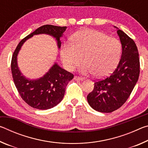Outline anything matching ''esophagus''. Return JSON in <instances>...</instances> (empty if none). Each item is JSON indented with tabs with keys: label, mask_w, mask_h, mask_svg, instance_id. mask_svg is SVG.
Returning a JSON list of instances; mask_svg holds the SVG:
<instances>
[{
	"label": "esophagus",
	"mask_w": 148,
	"mask_h": 148,
	"mask_svg": "<svg viewBox=\"0 0 148 148\" xmlns=\"http://www.w3.org/2000/svg\"><path fill=\"white\" fill-rule=\"evenodd\" d=\"M74 79L75 80H77V81H82V80H84L83 77H79V76H74Z\"/></svg>",
	"instance_id": "1"
}]
</instances>
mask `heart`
<instances>
[{
	"instance_id": "heart-1",
	"label": "heart",
	"mask_w": 148,
	"mask_h": 148,
	"mask_svg": "<svg viewBox=\"0 0 148 148\" xmlns=\"http://www.w3.org/2000/svg\"><path fill=\"white\" fill-rule=\"evenodd\" d=\"M121 44L118 40L109 37L103 32L84 29L72 37V44H64L61 49L64 66L73 71L82 63V72L102 77L111 74L119 63Z\"/></svg>"
}]
</instances>
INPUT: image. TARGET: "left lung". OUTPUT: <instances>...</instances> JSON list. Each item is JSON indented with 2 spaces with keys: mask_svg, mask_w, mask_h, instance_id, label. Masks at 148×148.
Instances as JSON below:
<instances>
[{
  "mask_svg": "<svg viewBox=\"0 0 148 148\" xmlns=\"http://www.w3.org/2000/svg\"><path fill=\"white\" fill-rule=\"evenodd\" d=\"M117 29L122 46L119 64L110 76L95 82L93 90L87 97L92 108L103 113L115 111L127 101L140 74V59L136 45L128 35Z\"/></svg>",
  "mask_w": 148,
  "mask_h": 148,
  "instance_id": "1",
  "label": "left lung"
}]
</instances>
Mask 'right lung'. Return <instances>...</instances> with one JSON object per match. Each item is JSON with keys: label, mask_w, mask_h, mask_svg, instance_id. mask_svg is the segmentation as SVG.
Instances as JSON below:
<instances>
[{"label": "right lung", "mask_w": 148, "mask_h": 148, "mask_svg": "<svg viewBox=\"0 0 148 148\" xmlns=\"http://www.w3.org/2000/svg\"><path fill=\"white\" fill-rule=\"evenodd\" d=\"M66 27L45 25L21 40L15 49L12 58L11 70L14 82L22 99L34 108L47 110L58 104L63 99L65 89L74 77L71 72L65 71L55 63L49 71L39 79H29L23 76L17 66V56L22 45L35 34H46L56 38L59 48L60 38L66 31Z\"/></svg>", "instance_id": "obj_1"}]
</instances>
